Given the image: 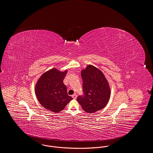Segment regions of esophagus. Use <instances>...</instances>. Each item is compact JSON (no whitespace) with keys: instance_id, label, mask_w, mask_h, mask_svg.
Wrapping results in <instances>:
<instances>
[{"instance_id":"obj_1","label":"esophagus","mask_w":153,"mask_h":153,"mask_svg":"<svg viewBox=\"0 0 153 153\" xmlns=\"http://www.w3.org/2000/svg\"><path fill=\"white\" fill-rule=\"evenodd\" d=\"M72 97H73V99H76V97H77V95H76V94H73V95H72Z\"/></svg>"}]
</instances>
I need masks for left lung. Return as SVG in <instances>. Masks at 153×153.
<instances>
[{
  "label": "left lung",
  "mask_w": 153,
  "mask_h": 153,
  "mask_svg": "<svg viewBox=\"0 0 153 153\" xmlns=\"http://www.w3.org/2000/svg\"><path fill=\"white\" fill-rule=\"evenodd\" d=\"M81 74L84 94L76 100L84 111L94 113L105 108L109 100V83L102 71L91 65L82 69Z\"/></svg>",
  "instance_id": "obj_1"
}]
</instances>
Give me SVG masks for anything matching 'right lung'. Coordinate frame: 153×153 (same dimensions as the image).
<instances>
[{
	"label": "right lung",
	"mask_w": 153,
	"mask_h": 153,
	"mask_svg": "<svg viewBox=\"0 0 153 153\" xmlns=\"http://www.w3.org/2000/svg\"><path fill=\"white\" fill-rule=\"evenodd\" d=\"M67 71L60 72L53 68L44 73L38 80L35 94L40 104L46 109L59 112L73 99L68 94L67 87L63 84Z\"/></svg>",
	"instance_id": "add662e5"
}]
</instances>
